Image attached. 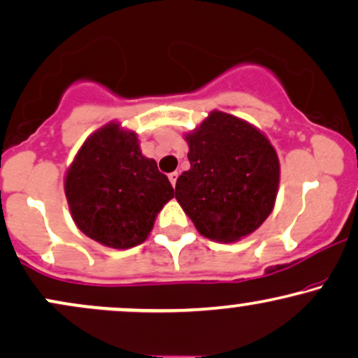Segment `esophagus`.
I'll use <instances>...</instances> for the list:
<instances>
[{
	"label": "esophagus",
	"mask_w": 358,
	"mask_h": 358,
	"mask_svg": "<svg viewBox=\"0 0 358 358\" xmlns=\"http://www.w3.org/2000/svg\"><path fill=\"white\" fill-rule=\"evenodd\" d=\"M168 178H170V182H171V185H176V180H178V171H173V173H170L168 175Z\"/></svg>",
	"instance_id": "obj_1"
}]
</instances>
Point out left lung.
Masks as SVG:
<instances>
[{"label": "left lung", "mask_w": 358, "mask_h": 358, "mask_svg": "<svg viewBox=\"0 0 358 358\" xmlns=\"http://www.w3.org/2000/svg\"><path fill=\"white\" fill-rule=\"evenodd\" d=\"M190 170L176 180L175 199L196 231L215 242H237L273 212L279 158L266 134L244 119L212 110L190 133Z\"/></svg>", "instance_id": "1"}]
</instances>
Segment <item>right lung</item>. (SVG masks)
<instances>
[{
  "label": "right lung",
  "mask_w": 358,
  "mask_h": 358,
  "mask_svg": "<svg viewBox=\"0 0 358 358\" xmlns=\"http://www.w3.org/2000/svg\"><path fill=\"white\" fill-rule=\"evenodd\" d=\"M64 190L79 231L113 249L145 242L173 199L170 180L141 153L138 134L116 121L85 139L67 168Z\"/></svg>",
  "instance_id": "obj_1"
}]
</instances>
